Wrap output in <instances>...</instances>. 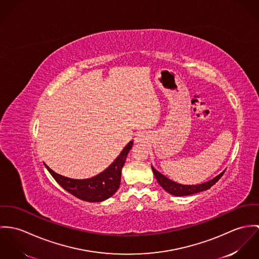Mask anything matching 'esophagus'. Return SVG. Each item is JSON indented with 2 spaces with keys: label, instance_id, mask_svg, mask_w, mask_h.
I'll return each instance as SVG.
<instances>
[{
  "label": "esophagus",
  "instance_id": "34e87169",
  "mask_svg": "<svg viewBox=\"0 0 259 259\" xmlns=\"http://www.w3.org/2000/svg\"><path fill=\"white\" fill-rule=\"evenodd\" d=\"M146 140H147V136L144 133L137 134L134 138V142L136 144L144 143V142H146Z\"/></svg>",
  "mask_w": 259,
  "mask_h": 259
}]
</instances>
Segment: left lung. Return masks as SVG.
<instances>
[{
  "mask_svg": "<svg viewBox=\"0 0 259 259\" xmlns=\"http://www.w3.org/2000/svg\"><path fill=\"white\" fill-rule=\"evenodd\" d=\"M152 167V171L154 172L157 182L160 184V186L169 194H171L172 196H177V197H184V196H190V195H194L197 193H200L202 191H206L208 189H210L224 175L225 171L221 172L220 175H218L217 177H214L213 179L199 184V185H182L179 183H176L172 180H170L169 178H167L165 175L161 174L159 171H157L153 166Z\"/></svg>",
  "mask_w": 259,
  "mask_h": 259,
  "instance_id": "8db88e82",
  "label": "left lung"
}]
</instances>
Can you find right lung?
Segmentation results:
<instances>
[{"label": "right lung", "mask_w": 259, "mask_h": 259, "mask_svg": "<svg viewBox=\"0 0 259 259\" xmlns=\"http://www.w3.org/2000/svg\"><path fill=\"white\" fill-rule=\"evenodd\" d=\"M132 146L133 141L127 144L107 169L90 179H70L54 172L47 164L45 166L54 179L69 194L82 201L99 202L112 197L118 190L121 181V171Z\"/></svg>", "instance_id": "right-lung-1"}]
</instances>
